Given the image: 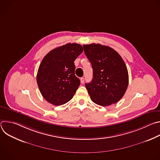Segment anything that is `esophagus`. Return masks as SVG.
<instances>
[{
  "label": "esophagus",
  "mask_w": 160,
  "mask_h": 160,
  "mask_svg": "<svg viewBox=\"0 0 160 160\" xmlns=\"http://www.w3.org/2000/svg\"><path fill=\"white\" fill-rule=\"evenodd\" d=\"M84 80H85V78L83 77H82L80 78V82L82 83H84Z\"/></svg>",
  "instance_id": "obj_1"
}]
</instances>
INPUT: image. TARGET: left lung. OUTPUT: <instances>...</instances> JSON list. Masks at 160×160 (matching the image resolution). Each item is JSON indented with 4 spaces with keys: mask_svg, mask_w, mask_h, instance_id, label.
Returning <instances> with one entry per match:
<instances>
[{
    "mask_svg": "<svg viewBox=\"0 0 160 160\" xmlns=\"http://www.w3.org/2000/svg\"><path fill=\"white\" fill-rule=\"evenodd\" d=\"M83 47L93 69L92 81L85 84L91 100L102 106L118 102L128 85V70L123 59L113 49L99 43Z\"/></svg>",
    "mask_w": 160,
    "mask_h": 160,
    "instance_id": "1",
    "label": "left lung"
}]
</instances>
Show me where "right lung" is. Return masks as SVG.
<instances>
[{
  "mask_svg": "<svg viewBox=\"0 0 160 160\" xmlns=\"http://www.w3.org/2000/svg\"><path fill=\"white\" fill-rule=\"evenodd\" d=\"M80 44L68 43L45 55L38 70L37 82L43 98L49 103L62 105L70 101L80 85L75 75L74 61L83 52Z\"/></svg>",
  "mask_w": 160,
  "mask_h": 160,
  "instance_id": "add662e5",
  "label": "right lung"
}]
</instances>
